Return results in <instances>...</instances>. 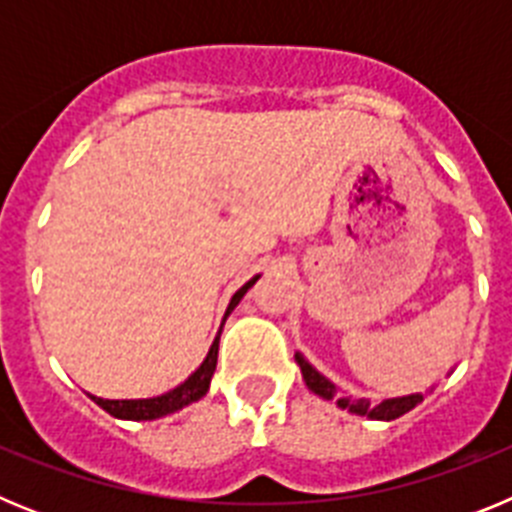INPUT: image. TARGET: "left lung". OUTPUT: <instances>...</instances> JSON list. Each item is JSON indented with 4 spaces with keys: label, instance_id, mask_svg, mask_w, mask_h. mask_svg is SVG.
Instances as JSON below:
<instances>
[{
    "label": "left lung",
    "instance_id": "left-lung-1",
    "mask_svg": "<svg viewBox=\"0 0 512 512\" xmlns=\"http://www.w3.org/2000/svg\"><path fill=\"white\" fill-rule=\"evenodd\" d=\"M295 361H297V366H300L307 390L315 392V395L323 397V400H333L341 410H348V413H354V415H366V418H372V420L400 418V415H405V413H410L413 408H418L425 397V392H410V395L387 397V400H382L379 405H374V402L366 400V397H354V395H348V392H343L338 384H333L328 377H325V374H320L318 369H315V366H312L310 361L300 354V351L295 354ZM451 372H454V369H451ZM433 387H436V384H431V390L428 392H433Z\"/></svg>",
    "mask_w": 512,
    "mask_h": 512
}]
</instances>
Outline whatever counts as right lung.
I'll use <instances>...</instances> for the list:
<instances>
[{"label":"right lung","instance_id":"1","mask_svg":"<svg viewBox=\"0 0 512 512\" xmlns=\"http://www.w3.org/2000/svg\"><path fill=\"white\" fill-rule=\"evenodd\" d=\"M259 277L261 274H256L253 279H248V282L243 284V287L238 289L233 297H230L223 323L228 320L230 312L238 307V302L243 300V295H246L248 289L256 284V279ZM223 323H220V330H217V336H215V341H212L210 351H207L205 361H202V364L197 366V369H194V372L189 374L182 384H176L174 390L164 392V395H156V397H140V400H104V397H97V395H89V397L97 402L99 408L107 410V413L115 415V418H120V420H156V418H164V415L176 413V410L187 408V405H192V402L202 400V397L207 395V390H210L212 374H215L217 343H220Z\"/></svg>","mask_w":512,"mask_h":512}]
</instances>
